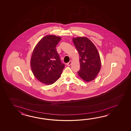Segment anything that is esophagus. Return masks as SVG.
<instances>
[{
  "instance_id": "1",
  "label": "esophagus",
  "mask_w": 131,
  "mask_h": 131,
  "mask_svg": "<svg viewBox=\"0 0 131 131\" xmlns=\"http://www.w3.org/2000/svg\"><path fill=\"white\" fill-rule=\"evenodd\" d=\"M72 61H70L68 63H67V64L68 66H70L71 64H72Z\"/></svg>"
}]
</instances>
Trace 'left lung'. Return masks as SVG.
Instances as JSON below:
<instances>
[{
	"label": "left lung",
	"mask_w": 131,
	"mask_h": 131,
	"mask_svg": "<svg viewBox=\"0 0 131 131\" xmlns=\"http://www.w3.org/2000/svg\"><path fill=\"white\" fill-rule=\"evenodd\" d=\"M73 43L80 55V70L79 76L85 81H93L101 69V59L95 45L85 37L72 39Z\"/></svg>",
	"instance_id": "obj_1"
}]
</instances>
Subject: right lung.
I'll list each match as a JSON object with an SVG mask.
<instances>
[{
  "instance_id": "1",
  "label": "right lung",
  "mask_w": 131,
  "mask_h": 131,
  "mask_svg": "<svg viewBox=\"0 0 131 131\" xmlns=\"http://www.w3.org/2000/svg\"><path fill=\"white\" fill-rule=\"evenodd\" d=\"M61 37L48 35L36 45L31 58V69L40 82L46 85L55 82L64 67L56 50Z\"/></svg>"
}]
</instances>
